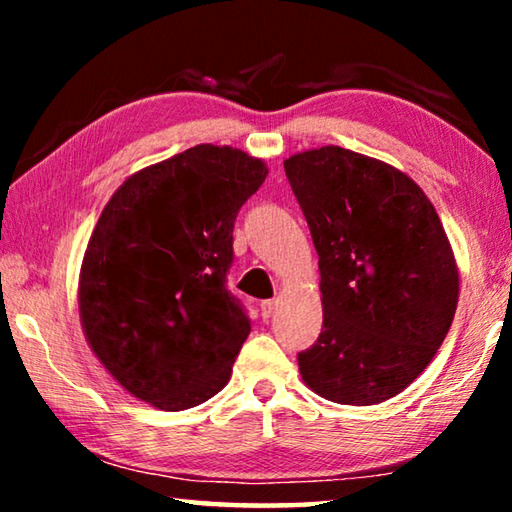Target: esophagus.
Segmentation results:
<instances>
[{
    "label": "esophagus",
    "mask_w": 512,
    "mask_h": 512,
    "mask_svg": "<svg viewBox=\"0 0 512 512\" xmlns=\"http://www.w3.org/2000/svg\"><path fill=\"white\" fill-rule=\"evenodd\" d=\"M275 307H277V300H262V302H259V311H262V318H271Z\"/></svg>",
    "instance_id": "34e87169"
}]
</instances>
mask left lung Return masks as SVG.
I'll return each instance as SVG.
<instances>
[{
  "instance_id": "left-lung-1",
  "label": "left lung",
  "mask_w": 512,
  "mask_h": 512,
  "mask_svg": "<svg viewBox=\"0 0 512 512\" xmlns=\"http://www.w3.org/2000/svg\"><path fill=\"white\" fill-rule=\"evenodd\" d=\"M318 253L323 329L302 381L336 404L402 393L452 327L458 266L427 194L391 164L341 146L284 160Z\"/></svg>"
}]
</instances>
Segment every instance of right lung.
I'll use <instances>...</instances> for the list:
<instances>
[{"mask_svg":"<svg viewBox=\"0 0 512 512\" xmlns=\"http://www.w3.org/2000/svg\"><path fill=\"white\" fill-rule=\"evenodd\" d=\"M266 164L198 144L144 167L112 194L85 248V341L137 400L185 411L228 384L250 320L225 289L232 228Z\"/></svg>","mask_w":512,"mask_h":512,"instance_id":"obj_1","label":"right lung"}]
</instances>
